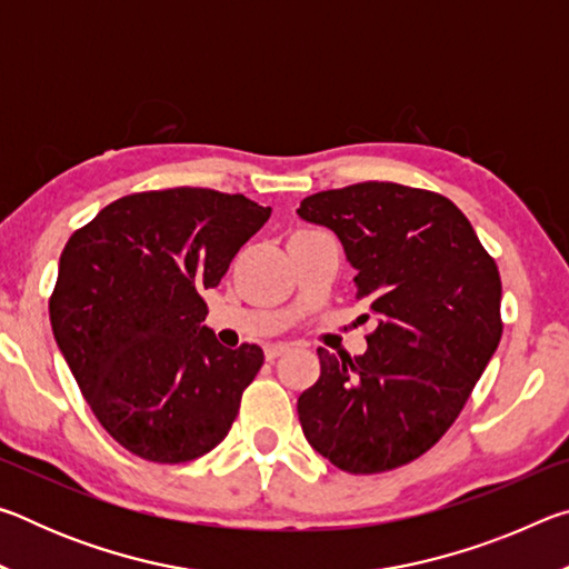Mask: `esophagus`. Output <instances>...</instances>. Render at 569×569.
Masks as SVG:
<instances>
[{"instance_id": "esophagus-1", "label": "esophagus", "mask_w": 569, "mask_h": 569, "mask_svg": "<svg viewBox=\"0 0 569 569\" xmlns=\"http://www.w3.org/2000/svg\"><path fill=\"white\" fill-rule=\"evenodd\" d=\"M288 351L286 343H273V346H266V359L268 361H276L278 356H283Z\"/></svg>"}]
</instances>
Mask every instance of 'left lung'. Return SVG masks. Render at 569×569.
<instances>
[{
	"label": "left lung",
	"mask_w": 569,
	"mask_h": 569,
	"mask_svg": "<svg viewBox=\"0 0 569 569\" xmlns=\"http://www.w3.org/2000/svg\"><path fill=\"white\" fill-rule=\"evenodd\" d=\"M298 216L339 236L379 319L366 353L319 349L321 377L298 397L308 445L349 475L409 465L447 435L502 339L495 258L449 198L399 182L316 192Z\"/></svg>",
	"instance_id": "8db88e82"
}]
</instances>
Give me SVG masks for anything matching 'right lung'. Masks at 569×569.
Returning a JSON list of instances; mask_svg holds the SVG:
<instances>
[{"mask_svg": "<svg viewBox=\"0 0 569 569\" xmlns=\"http://www.w3.org/2000/svg\"><path fill=\"white\" fill-rule=\"evenodd\" d=\"M268 218L246 196L148 190L67 240L50 296L54 341L94 417L132 455L180 465L226 439L263 351L220 346L200 293Z\"/></svg>", "mask_w": 569, "mask_h": 569, "instance_id": "1", "label": "right lung"}]
</instances>
